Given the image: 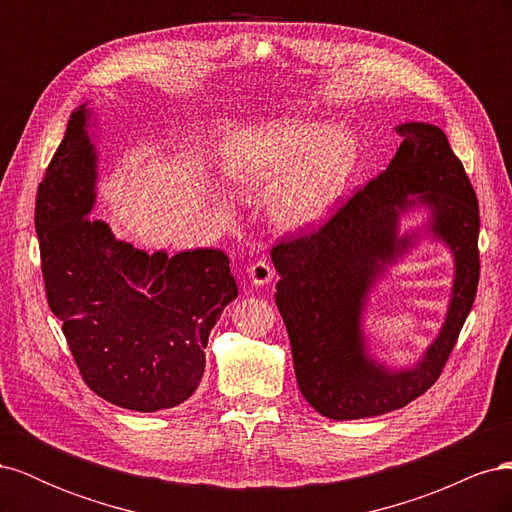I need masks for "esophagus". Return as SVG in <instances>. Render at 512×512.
<instances>
[{"mask_svg":"<svg viewBox=\"0 0 512 512\" xmlns=\"http://www.w3.org/2000/svg\"><path fill=\"white\" fill-rule=\"evenodd\" d=\"M247 277H250V282L254 286H267L275 277V269L269 265L267 260H258L256 265L247 269Z\"/></svg>","mask_w":512,"mask_h":512,"instance_id":"esophagus-1","label":"esophagus"}]
</instances>
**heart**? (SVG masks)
Returning <instances> with one entry per match:
<instances>
[{
    "label": "heart",
    "instance_id": "b5f03b06",
    "mask_svg": "<svg viewBox=\"0 0 512 512\" xmlns=\"http://www.w3.org/2000/svg\"><path fill=\"white\" fill-rule=\"evenodd\" d=\"M224 179L243 196H265L284 232H305L337 211L361 164V143L344 123L280 117L241 123L218 145Z\"/></svg>",
    "mask_w": 512,
    "mask_h": 512
}]
</instances>
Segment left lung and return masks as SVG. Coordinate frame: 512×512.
<instances>
[{"label":"left lung","mask_w":512,"mask_h":512,"mask_svg":"<svg viewBox=\"0 0 512 512\" xmlns=\"http://www.w3.org/2000/svg\"><path fill=\"white\" fill-rule=\"evenodd\" d=\"M395 130L404 143L378 179L320 230L271 252L299 389L333 421L380 416L421 397L442 374L476 297L480 220L466 170L438 126L408 121ZM414 212L424 213L422 226L401 231ZM425 236L454 256L452 299L434 342L397 368L370 350L364 314L370 292Z\"/></svg>","instance_id":"left-lung-1"}]
</instances>
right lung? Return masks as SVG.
<instances>
[{"label": "right lung", "mask_w": 512, "mask_h": 512, "mask_svg": "<svg viewBox=\"0 0 512 512\" xmlns=\"http://www.w3.org/2000/svg\"><path fill=\"white\" fill-rule=\"evenodd\" d=\"M96 128L98 117L81 104L38 188L46 301L91 391L126 410L175 408L203 380L209 333L237 299V282L222 250L147 254L89 220Z\"/></svg>", "instance_id": "obj_1"}]
</instances>
